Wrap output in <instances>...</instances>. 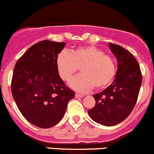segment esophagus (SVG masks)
<instances>
[{"label": "esophagus", "instance_id": "34e87169", "mask_svg": "<svg viewBox=\"0 0 154 154\" xmlns=\"http://www.w3.org/2000/svg\"><path fill=\"white\" fill-rule=\"evenodd\" d=\"M84 95H82V94H75V97L76 98H82V97H83Z\"/></svg>", "mask_w": 154, "mask_h": 154}]
</instances>
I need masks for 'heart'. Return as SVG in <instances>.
Instances as JSON below:
<instances>
[{"mask_svg": "<svg viewBox=\"0 0 154 154\" xmlns=\"http://www.w3.org/2000/svg\"><path fill=\"white\" fill-rule=\"evenodd\" d=\"M56 65L64 82H68L81 68L82 75L69 82V86L79 92H87L94 87L103 89L113 81L116 74L114 59L94 45L79 47L69 53L61 51L57 54Z\"/></svg>", "mask_w": 154, "mask_h": 154, "instance_id": "obj_1", "label": "heart"}]
</instances>
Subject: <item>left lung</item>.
Segmentation results:
<instances>
[{"instance_id": "obj_1", "label": "left lung", "mask_w": 154, "mask_h": 154, "mask_svg": "<svg viewBox=\"0 0 154 154\" xmlns=\"http://www.w3.org/2000/svg\"><path fill=\"white\" fill-rule=\"evenodd\" d=\"M116 57L118 69L114 82L102 92L94 95L96 104L88 111L91 119L106 127L122 122L133 109L142 82L139 64L133 54L122 46L109 43Z\"/></svg>"}]
</instances>
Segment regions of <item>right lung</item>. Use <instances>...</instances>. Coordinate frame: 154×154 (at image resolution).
Wrapping results in <instances>:
<instances>
[{
    "label": "right lung",
    "mask_w": 154,
    "mask_h": 154,
    "mask_svg": "<svg viewBox=\"0 0 154 154\" xmlns=\"http://www.w3.org/2000/svg\"><path fill=\"white\" fill-rule=\"evenodd\" d=\"M65 42L42 40L32 45L16 63L13 99L24 118L39 128H50L63 118L75 92L58 74L56 58Z\"/></svg>",
    "instance_id": "add662e5"
}]
</instances>
